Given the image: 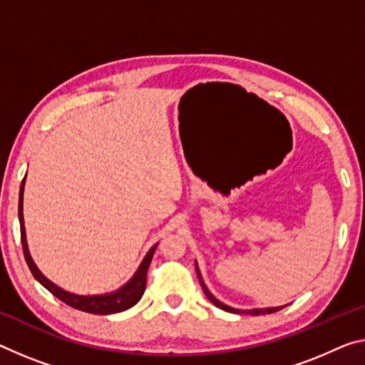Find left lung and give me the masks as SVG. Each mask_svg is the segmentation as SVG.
I'll return each instance as SVG.
<instances>
[{"label":"left lung","instance_id":"8db88e82","mask_svg":"<svg viewBox=\"0 0 365 365\" xmlns=\"http://www.w3.org/2000/svg\"><path fill=\"white\" fill-rule=\"evenodd\" d=\"M196 274H198V279H200V284H201V287H203V291H205V294H206V297L211 300V302L216 305V307H219V309H222V310H225V312H232V314H252V315H266V314H274V312H277V310H281L282 307H274V309H255V310H237V309H232V307H227V305L225 304H222V302H219V300L212 296V294L207 291V287L205 286V282H203V279H201V274H200V269H198V266H196Z\"/></svg>","mask_w":365,"mask_h":365}]
</instances>
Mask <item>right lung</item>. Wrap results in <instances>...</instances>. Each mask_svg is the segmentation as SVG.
<instances>
[{
    "label": "right lung",
    "instance_id": "right-lung-1",
    "mask_svg": "<svg viewBox=\"0 0 365 365\" xmlns=\"http://www.w3.org/2000/svg\"><path fill=\"white\" fill-rule=\"evenodd\" d=\"M22 195H24V180L21 185V193H19V222H21V242H22V250H24V258L27 262L29 269L34 274V277L42 284L47 287L48 291L58 297L61 302H65L69 307L88 312V314H96V315H108V314H117V312H123L135 305L138 300L141 299L144 294V289H146V276H148V268L151 264L153 255L155 252L154 245L151 250L148 252V255L144 257L143 263L140 268H138L136 274L131 277V279L126 282V284L118 289L117 292L106 294V296H76V294L63 291L61 287L55 286L53 282L48 281L42 273H40L36 263L32 262L31 255H29V248L26 242V229H24V216H22Z\"/></svg>",
    "mask_w": 365,
    "mask_h": 365
}]
</instances>
